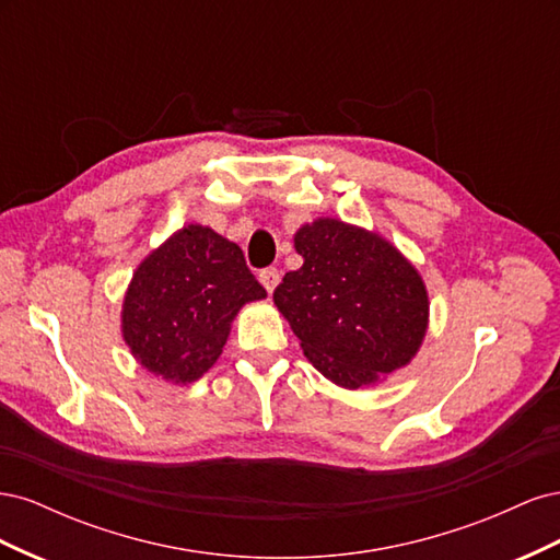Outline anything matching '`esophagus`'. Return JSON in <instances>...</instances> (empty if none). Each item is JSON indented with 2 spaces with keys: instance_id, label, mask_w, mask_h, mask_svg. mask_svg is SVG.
<instances>
[{
  "instance_id": "obj_1",
  "label": "esophagus",
  "mask_w": 560,
  "mask_h": 560,
  "mask_svg": "<svg viewBox=\"0 0 560 560\" xmlns=\"http://www.w3.org/2000/svg\"><path fill=\"white\" fill-rule=\"evenodd\" d=\"M259 282L266 287L268 294H273V290H276L278 282H280V270H278V268H266V270H261V273H259Z\"/></svg>"
}]
</instances>
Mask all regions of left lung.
Segmentation results:
<instances>
[{"instance_id":"obj_1","label":"left lung","mask_w":560,"mask_h":560,"mask_svg":"<svg viewBox=\"0 0 560 560\" xmlns=\"http://www.w3.org/2000/svg\"><path fill=\"white\" fill-rule=\"evenodd\" d=\"M303 266L273 303L303 354L338 387L362 389L411 364L430 325L418 268L381 233L317 217L294 233Z\"/></svg>"}]
</instances>
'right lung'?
Wrapping results in <instances>:
<instances>
[{
	"label": "right lung",
	"instance_id": "add662e5",
	"mask_svg": "<svg viewBox=\"0 0 560 560\" xmlns=\"http://www.w3.org/2000/svg\"><path fill=\"white\" fill-rule=\"evenodd\" d=\"M266 299L243 249L210 226L186 224L135 268L121 306V336L149 374L198 381L222 354L245 303Z\"/></svg>",
	"mask_w": 560,
	"mask_h": 560
}]
</instances>
